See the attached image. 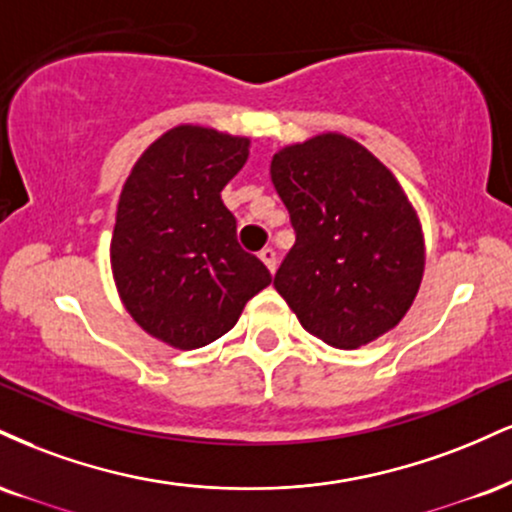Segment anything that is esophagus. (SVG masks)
Returning a JSON list of instances; mask_svg holds the SVG:
<instances>
[{"label":"esophagus","instance_id":"34e87169","mask_svg":"<svg viewBox=\"0 0 512 512\" xmlns=\"http://www.w3.org/2000/svg\"><path fill=\"white\" fill-rule=\"evenodd\" d=\"M260 260L264 262V267L269 269V272H276V252L272 250V248H264L262 252H260Z\"/></svg>","mask_w":512,"mask_h":512}]
</instances>
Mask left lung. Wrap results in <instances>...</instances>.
<instances>
[{
    "label": "left lung",
    "mask_w": 512,
    "mask_h": 512,
    "mask_svg": "<svg viewBox=\"0 0 512 512\" xmlns=\"http://www.w3.org/2000/svg\"><path fill=\"white\" fill-rule=\"evenodd\" d=\"M272 183L295 229L274 288L303 329L343 350L391 331L424 274L422 226L396 176L348 135L322 133L276 152Z\"/></svg>",
    "instance_id": "obj_1"
}]
</instances>
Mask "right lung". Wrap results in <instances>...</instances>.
<instances>
[{"label":"right lung","instance_id":"add662e5","mask_svg":"<svg viewBox=\"0 0 512 512\" xmlns=\"http://www.w3.org/2000/svg\"><path fill=\"white\" fill-rule=\"evenodd\" d=\"M248 155V138L183 123L159 135L123 183L109 248L116 291L135 324L166 346L217 341L272 283L238 245L221 202Z\"/></svg>","mask_w":512,"mask_h":512}]
</instances>
